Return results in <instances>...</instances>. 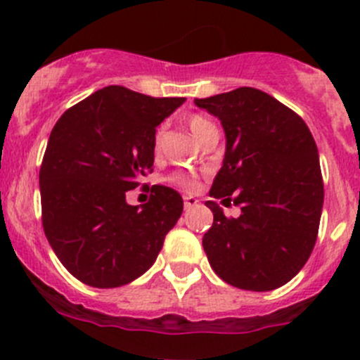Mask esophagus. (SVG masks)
Wrapping results in <instances>:
<instances>
[{"mask_svg":"<svg viewBox=\"0 0 360 360\" xmlns=\"http://www.w3.org/2000/svg\"><path fill=\"white\" fill-rule=\"evenodd\" d=\"M196 203H198V200L195 198V196H184V210H190V209H193V207L196 205Z\"/></svg>","mask_w":360,"mask_h":360,"instance_id":"esophagus-1","label":"esophagus"}]
</instances>
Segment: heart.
Wrapping results in <instances>:
<instances>
[{
  "label": "heart",
  "instance_id": "b5f03b06",
  "mask_svg": "<svg viewBox=\"0 0 360 360\" xmlns=\"http://www.w3.org/2000/svg\"><path fill=\"white\" fill-rule=\"evenodd\" d=\"M190 129L193 134L196 136V138H200V136L203 134L207 129H210V127H215L214 124L210 122L207 117L203 115H191L190 117ZM155 146H158V134L155 136ZM170 181H172L174 184H177V186L184 188V190L188 191H196L198 190V177L195 176V174H188V172H177L174 174L172 177H170Z\"/></svg>",
  "mask_w": 360,
  "mask_h": 360
}]
</instances>
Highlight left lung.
I'll use <instances>...</instances> for the list:
<instances>
[{
  "label": "left lung",
  "instance_id": "left-lung-1",
  "mask_svg": "<svg viewBox=\"0 0 360 360\" xmlns=\"http://www.w3.org/2000/svg\"><path fill=\"white\" fill-rule=\"evenodd\" d=\"M195 105L217 117L226 134L210 196L241 209L229 219L205 202L214 214L203 236L212 269L241 290L279 288L316 245L324 202L316 141L297 113L264 91L238 88Z\"/></svg>",
  "mask_w": 360,
  "mask_h": 360
}]
</instances>
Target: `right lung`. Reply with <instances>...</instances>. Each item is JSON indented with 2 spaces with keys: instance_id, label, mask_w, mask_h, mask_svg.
Instances as JSON below:
<instances>
[{
  "instance_id": "right-lung-1",
  "label": "right lung",
  "mask_w": 360,
  "mask_h": 360,
  "mask_svg": "<svg viewBox=\"0 0 360 360\" xmlns=\"http://www.w3.org/2000/svg\"><path fill=\"white\" fill-rule=\"evenodd\" d=\"M184 101L107 86L53 127L39 170L43 228L60 262L84 285L117 288L145 274L183 214L172 188H151L141 207L129 205L126 193L151 170L155 127Z\"/></svg>"
}]
</instances>
